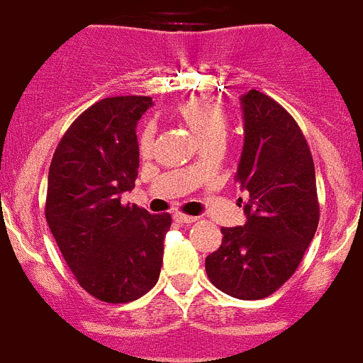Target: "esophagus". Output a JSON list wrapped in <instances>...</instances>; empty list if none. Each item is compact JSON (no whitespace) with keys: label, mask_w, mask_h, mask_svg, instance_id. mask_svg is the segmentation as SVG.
<instances>
[{"label":"esophagus","mask_w":363,"mask_h":363,"mask_svg":"<svg viewBox=\"0 0 363 363\" xmlns=\"http://www.w3.org/2000/svg\"><path fill=\"white\" fill-rule=\"evenodd\" d=\"M174 221L179 223V225H191V223L196 221V217L193 216H185V213H174Z\"/></svg>","instance_id":"1"}]
</instances>
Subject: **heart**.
Instances as JSON below:
<instances>
[{
    "label": "heart",
    "instance_id": "obj_1",
    "mask_svg": "<svg viewBox=\"0 0 363 363\" xmlns=\"http://www.w3.org/2000/svg\"><path fill=\"white\" fill-rule=\"evenodd\" d=\"M174 112L189 127V131L200 144L211 138H223L227 133V114L216 101L206 99V97H191V99L182 101L174 108ZM153 142H155L153 125L144 127L138 138V146L144 155L152 152Z\"/></svg>",
    "mask_w": 363,
    "mask_h": 363
}]
</instances>
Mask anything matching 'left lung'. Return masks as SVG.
<instances>
[{"label": "left lung", "mask_w": 363, "mask_h": 363, "mask_svg": "<svg viewBox=\"0 0 363 363\" xmlns=\"http://www.w3.org/2000/svg\"><path fill=\"white\" fill-rule=\"evenodd\" d=\"M242 108L245 138L234 179L247 193L240 199L247 221L221 228L206 274L228 296L260 300L296 272L320 210L311 150L296 120L257 89L243 95Z\"/></svg>", "instance_id": "left-lung-1"}]
</instances>
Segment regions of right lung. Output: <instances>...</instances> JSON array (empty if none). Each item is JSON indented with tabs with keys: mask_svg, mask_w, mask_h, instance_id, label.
I'll return each instance as SVG.
<instances>
[{
	"mask_svg": "<svg viewBox=\"0 0 363 363\" xmlns=\"http://www.w3.org/2000/svg\"><path fill=\"white\" fill-rule=\"evenodd\" d=\"M152 97H106L84 110L57 144L45 216L78 285L108 303L152 291L161 274L170 213L121 204L138 176L136 123Z\"/></svg>",
	"mask_w": 363,
	"mask_h": 363,
	"instance_id": "obj_1",
	"label": "right lung"
}]
</instances>
